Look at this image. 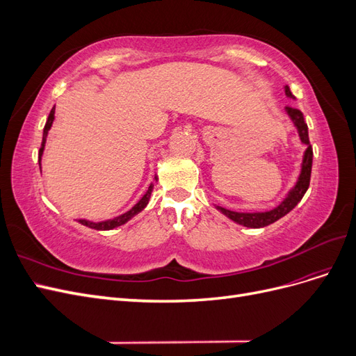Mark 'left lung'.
Returning a JSON list of instances; mask_svg holds the SVG:
<instances>
[{
    "instance_id": "obj_1",
    "label": "left lung",
    "mask_w": 356,
    "mask_h": 356,
    "mask_svg": "<svg viewBox=\"0 0 356 356\" xmlns=\"http://www.w3.org/2000/svg\"><path fill=\"white\" fill-rule=\"evenodd\" d=\"M285 95L289 99H296L294 95L291 93L288 86L284 88ZM285 113L289 117V120L293 122V124L297 129V134L301 144H305L307 148L303 153V159H301V165H300V174L297 177L296 184L288 190L285 195L284 200L277 204V207L268 209V211H260V212H238V211H232L222 207H215L221 213H224L225 217L232 220L236 224H241L243 227H250V229H261L266 227L268 224H273L275 221L281 220L282 217L293 211L297 203L303 199L305 193L309 188V182H310V174H312V161H314V149H312V145L309 143V129L305 122L303 113L297 108H293V106H285Z\"/></svg>"
}]
</instances>
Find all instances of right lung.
<instances>
[{"instance_id": "1", "label": "right lung", "mask_w": 356, "mask_h": 356, "mask_svg": "<svg viewBox=\"0 0 356 356\" xmlns=\"http://www.w3.org/2000/svg\"><path fill=\"white\" fill-rule=\"evenodd\" d=\"M53 120H55V106H53L50 114H49V118L46 122V126H44V131H42V143H41V147H40V153H38V163H40V168H41V157H42V153H44V148H46V141H47V135H49V131L50 127L53 124ZM157 181V175H154V181L149 184L148 190L144 193V196L139 199L135 207L132 209H129L127 212L118 215V217H114L111 220H104V221H89V220H84V218H80L79 222L86 225V227L89 229H93V230H113L115 227H120V225L126 224L129 220H132L135 215H138L139 212H141L143 209H145V207L149 202V197H152V191L154 188V182Z\"/></svg>"}]
</instances>
